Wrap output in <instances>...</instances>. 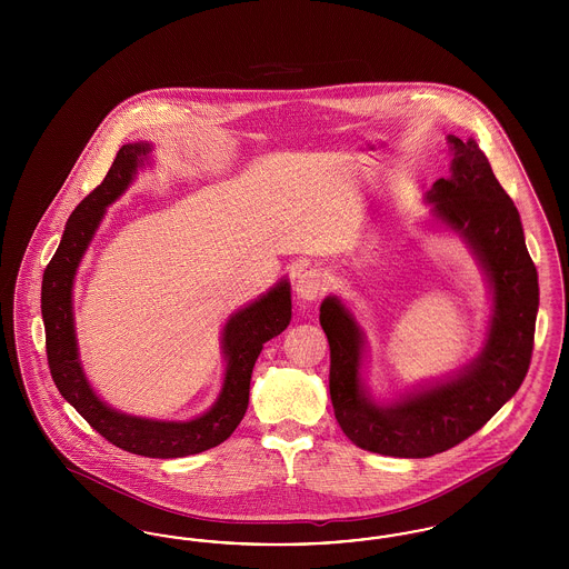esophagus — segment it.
<instances>
[{"label": "esophagus", "mask_w": 569, "mask_h": 569, "mask_svg": "<svg viewBox=\"0 0 569 569\" xmlns=\"http://www.w3.org/2000/svg\"><path fill=\"white\" fill-rule=\"evenodd\" d=\"M325 277L322 272L311 269L305 271L297 281V298L300 302H313L325 295Z\"/></svg>", "instance_id": "34e87169"}]
</instances>
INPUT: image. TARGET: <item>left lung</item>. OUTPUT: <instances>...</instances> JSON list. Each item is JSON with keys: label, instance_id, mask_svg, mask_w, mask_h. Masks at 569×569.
<instances>
[{"label": "left lung", "instance_id": "left-lung-1", "mask_svg": "<svg viewBox=\"0 0 569 569\" xmlns=\"http://www.w3.org/2000/svg\"><path fill=\"white\" fill-rule=\"evenodd\" d=\"M448 142L452 172L435 181L427 200L488 274L492 318L480 356L446 381L379 406L360 379L365 332L339 298H325L320 307L335 418L358 448L386 457L427 459L480 431L515 397L533 352L540 288L520 216L478 142L457 136H448Z\"/></svg>", "mask_w": 569, "mask_h": 569}]
</instances>
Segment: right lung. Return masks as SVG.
Instances as JSON below:
<instances>
[{
	"label": "right lung",
	"mask_w": 569,
	"mask_h": 569,
	"mask_svg": "<svg viewBox=\"0 0 569 569\" xmlns=\"http://www.w3.org/2000/svg\"><path fill=\"white\" fill-rule=\"evenodd\" d=\"M149 151V142L123 144L104 181L72 211L61 243L42 277V320L49 369L61 397L112 446L149 459H179L216 448L239 427L249 406L253 365L264 343L290 325L292 298L290 283L283 279L264 297L230 316L221 337V350L226 356L221 392L213 407L193 420L166 422L128 416L107 406L93 392L82 373L77 348L72 313L74 274L107 207L128 190L136 170L144 166Z\"/></svg>",
	"instance_id": "right-lung-1"
}]
</instances>
